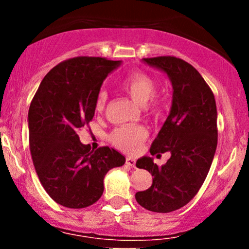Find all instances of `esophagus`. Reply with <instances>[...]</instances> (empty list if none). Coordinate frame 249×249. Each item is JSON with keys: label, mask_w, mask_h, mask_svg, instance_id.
<instances>
[{"label": "esophagus", "mask_w": 249, "mask_h": 249, "mask_svg": "<svg viewBox=\"0 0 249 249\" xmlns=\"http://www.w3.org/2000/svg\"><path fill=\"white\" fill-rule=\"evenodd\" d=\"M126 165H127V166H130V167H136V160H134V159H132V158H130V157H127V158H126Z\"/></svg>", "instance_id": "1"}]
</instances>
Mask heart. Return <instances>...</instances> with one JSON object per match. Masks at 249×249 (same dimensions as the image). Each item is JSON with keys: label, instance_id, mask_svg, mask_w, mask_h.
I'll return each mask as SVG.
<instances>
[{"label": "heart", "instance_id": "1", "mask_svg": "<svg viewBox=\"0 0 249 249\" xmlns=\"http://www.w3.org/2000/svg\"><path fill=\"white\" fill-rule=\"evenodd\" d=\"M122 88L133 102L151 112L152 115H158L161 110V104L156 99V93L158 91V84L147 73L142 71L131 73L122 83ZM107 104V93L101 90L96 97L95 110L97 112H103ZM147 137V128L142 125H124L115 128L108 136L111 144L124 152L132 153L137 151L139 145Z\"/></svg>", "mask_w": 249, "mask_h": 249}]
</instances>
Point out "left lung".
Listing matches in <instances>:
<instances>
[{"instance_id":"obj_1","label":"left lung","mask_w":249,"mask_h":249,"mask_svg":"<svg viewBox=\"0 0 249 249\" xmlns=\"http://www.w3.org/2000/svg\"><path fill=\"white\" fill-rule=\"evenodd\" d=\"M142 61L166 72L172 83L170 115L150 148L152 156L170 152L171 158L161 167L150 157L137 160L153 181L136 193V200L148 211L170 213L196 196L212 165L218 144L215 99L198 70L184 59L159 56Z\"/></svg>"}]
</instances>
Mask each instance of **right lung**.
Here are the masks:
<instances>
[{"label": "right lung", "instance_id": "right-lung-1", "mask_svg": "<svg viewBox=\"0 0 249 249\" xmlns=\"http://www.w3.org/2000/svg\"><path fill=\"white\" fill-rule=\"evenodd\" d=\"M121 61L79 56L67 59L45 75L31 101L29 146L42 186L57 204L84 208L104 191L111 168L124 165L125 157L103 146L96 151L79 142L78 131L95 116L101 87Z\"/></svg>", "mask_w": 249, "mask_h": 249}]
</instances>
